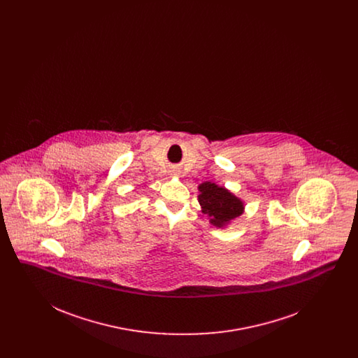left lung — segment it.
Returning <instances> with one entry per match:
<instances>
[{
  "label": "left lung",
  "instance_id": "obj_1",
  "mask_svg": "<svg viewBox=\"0 0 358 358\" xmlns=\"http://www.w3.org/2000/svg\"><path fill=\"white\" fill-rule=\"evenodd\" d=\"M199 203L203 213L209 216V222L215 227L222 228L243 213V201L225 187L206 181L199 187Z\"/></svg>",
  "mask_w": 358,
  "mask_h": 358
}]
</instances>
